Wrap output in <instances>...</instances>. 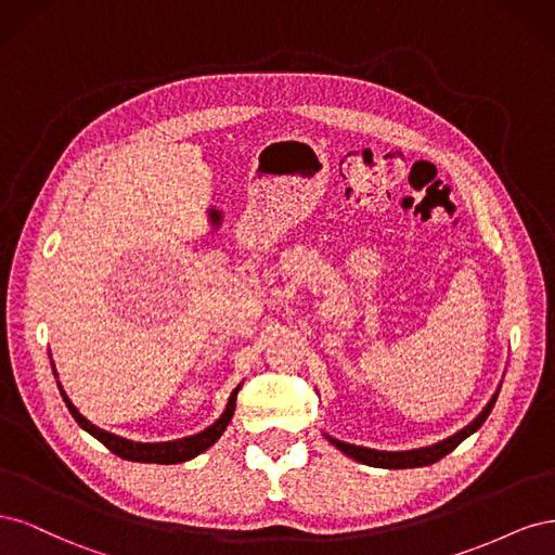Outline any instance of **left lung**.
Masks as SVG:
<instances>
[{"instance_id":"8db88e82","label":"left lung","mask_w":555,"mask_h":555,"mask_svg":"<svg viewBox=\"0 0 555 555\" xmlns=\"http://www.w3.org/2000/svg\"><path fill=\"white\" fill-rule=\"evenodd\" d=\"M502 386V382H500ZM500 386L495 389V393L491 396V400L486 402V408L469 422L467 426H463L459 433L449 435V438L435 442V444H428V447H418V449H405V451H386V449H371V447H361V444H349V442H343L338 438H333V435L324 433V438L335 447L340 449L345 456L354 459L363 465H371V467H386V469H405V467H424V465H433L438 463L440 459H444L447 453H451L453 449H456L465 438H469V435L477 433L481 428V424L486 422V416L491 414L495 400H498V393H500Z\"/></svg>"}]
</instances>
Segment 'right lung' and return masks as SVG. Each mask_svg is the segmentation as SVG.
Instances as JSON below:
<instances>
[{
  "label": "right lung",
  "mask_w": 555,
  "mask_h": 555,
  "mask_svg": "<svg viewBox=\"0 0 555 555\" xmlns=\"http://www.w3.org/2000/svg\"><path fill=\"white\" fill-rule=\"evenodd\" d=\"M50 365H53V373L57 377L53 359H50ZM241 386H243V382L236 386V389L231 391V396L227 400V408L220 414V418H217L215 424H210L206 430H201L196 435H190V438L169 440V442H133V440L122 438V435H115L111 430H104V428L94 426L90 418L82 416L78 412V408L69 400V396H66V391L62 389V382L57 379V389H60V393H62V398L66 402V408H69L72 416L76 418L78 426L82 430H88L92 438H96L104 447H108L115 453V456H120L125 461H133V463H159V465H173V463L190 461V459L198 456V453H204L206 449H210L217 440H220L222 433L227 430V426L231 422L233 410H236V396L241 391Z\"/></svg>",
  "instance_id": "obj_1"
}]
</instances>
